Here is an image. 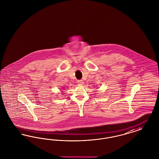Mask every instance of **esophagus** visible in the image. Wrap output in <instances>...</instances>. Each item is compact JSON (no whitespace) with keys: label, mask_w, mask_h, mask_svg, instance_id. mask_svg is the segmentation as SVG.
<instances>
[{"label":"esophagus","mask_w":159,"mask_h":159,"mask_svg":"<svg viewBox=\"0 0 159 159\" xmlns=\"http://www.w3.org/2000/svg\"><path fill=\"white\" fill-rule=\"evenodd\" d=\"M77 83L79 84H80V85H82V84H83V83H84V82H83L82 80H77Z\"/></svg>","instance_id":"34e87169"}]
</instances>
